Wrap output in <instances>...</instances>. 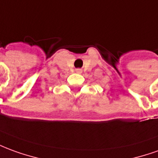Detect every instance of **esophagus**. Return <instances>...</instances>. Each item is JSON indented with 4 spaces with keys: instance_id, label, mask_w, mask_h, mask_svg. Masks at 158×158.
Masks as SVG:
<instances>
[{
    "instance_id": "esophagus-1",
    "label": "esophagus",
    "mask_w": 158,
    "mask_h": 158,
    "mask_svg": "<svg viewBox=\"0 0 158 158\" xmlns=\"http://www.w3.org/2000/svg\"><path fill=\"white\" fill-rule=\"evenodd\" d=\"M81 69H76V73H81Z\"/></svg>"
}]
</instances>
